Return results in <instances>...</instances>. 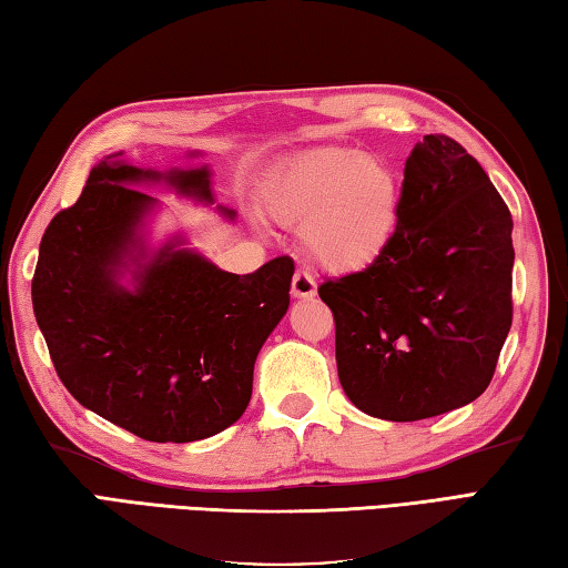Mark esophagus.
<instances>
[{
  "instance_id": "1",
  "label": "esophagus",
  "mask_w": 568,
  "mask_h": 568,
  "mask_svg": "<svg viewBox=\"0 0 568 568\" xmlns=\"http://www.w3.org/2000/svg\"><path fill=\"white\" fill-rule=\"evenodd\" d=\"M292 296L294 298H314L316 296V282L312 274L296 272L292 280Z\"/></svg>"
}]
</instances>
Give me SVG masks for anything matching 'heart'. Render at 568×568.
<instances>
[{"label":"heart","instance_id":"b5f03b06","mask_svg":"<svg viewBox=\"0 0 568 568\" xmlns=\"http://www.w3.org/2000/svg\"><path fill=\"white\" fill-rule=\"evenodd\" d=\"M262 205L276 222L302 224L308 262L348 276L371 270L393 247L403 222V180L378 155L318 148L272 178Z\"/></svg>","mask_w":568,"mask_h":568}]
</instances>
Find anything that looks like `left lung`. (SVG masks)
<instances>
[{"label": "left lung", "mask_w": 568, "mask_h": 568, "mask_svg": "<svg viewBox=\"0 0 568 568\" xmlns=\"http://www.w3.org/2000/svg\"><path fill=\"white\" fill-rule=\"evenodd\" d=\"M511 215L483 165L453 138L425 135L405 160L388 254L318 286L348 400L413 423L479 398L511 326Z\"/></svg>", "instance_id": "obj_1"}]
</instances>
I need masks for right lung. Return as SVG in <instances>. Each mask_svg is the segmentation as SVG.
I'll use <instances>...</instances> for the list:
<instances>
[{
    "label": "right lung",
    "mask_w": 568,
    "mask_h": 568,
    "mask_svg": "<svg viewBox=\"0 0 568 568\" xmlns=\"http://www.w3.org/2000/svg\"><path fill=\"white\" fill-rule=\"evenodd\" d=\"M148 183L215 205L207 165L158 173L105 155L49 222L31 304L53 368L83 408L143 440L195 443L247 410L256 353L286 314L294 262L276 256L240 276L185 247L183 234L151 247L148 217L160 202L135 187Z\"/></svg>",
    "instance_id": "add662e5"
}]
</instances>
